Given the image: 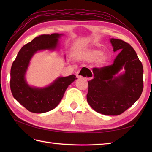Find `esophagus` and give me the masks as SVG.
<instances>
[{
  "instance_id": "esophagus-1",
  "label": "esophagus",
  "mask_w": 152,
  "mask_h": 152,
  "mask_svg": "<svg viewBox=\"0 0 152 152\" xmlns=\"http://www.w3.org/2000/svg\"><path fill=\"white\" fill-rule=\"evenodd\" d=\"M88 76L87 75L86 73H85L84 72H82V71L78 70V72H76V77L78 78H88Z\"/></svg>"
}]
</instances>
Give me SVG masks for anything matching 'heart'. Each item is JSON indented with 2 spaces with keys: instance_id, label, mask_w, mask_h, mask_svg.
Masks as SVG:
<instances>
[{
  "instance_id": "1",
  "label": "heart",
  "mask_w": 152,
  "mask_h": 152,
  "mask_svg": "<svg viewBox=\"0 0 152 152\" xmlns=\"http://www.w3.org/2000/svg\"><path fill=\"white\" fill-rule=\"evenodd\" d=\"M83 59L87 61H95L97 60L98 63L100 65L104 64L108 59L107 55L102 53V51L97 49H93L86 51L83 56Z\"/></svg>"
}]
</instances>
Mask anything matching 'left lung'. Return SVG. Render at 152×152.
I'll use <instances>...</instances> for the list:
<instances>
[{
  "label": "left lung",
  "mask_w": 152,
  "mask_h": 152,
  "mask_svg": "<svg viewBox=\"0 0 152 152\" xmlns=\"http://www.w3.org/2000/svg\"><path fill=\"white\" fill-rule=\"evenodd\" d=\"M114 51L119 53L112 65L93 68V73L86 67L89 77L87 101L100 114L118 115L122 114L139 99L143 91V66L130 44L111 38ZM123 67L125 72L117 74Z\"/></svg>",
  "instance_id": "8db88e82"
}]
</instances>
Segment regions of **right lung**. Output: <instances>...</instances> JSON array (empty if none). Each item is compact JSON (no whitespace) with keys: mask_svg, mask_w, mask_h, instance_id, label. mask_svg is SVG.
<instances>
[{"mask_svg":"<svg viewBox=\"0 0 152 152\" xmlns=\"http://www.w3.org/2000/svg\"><path fill=\"white\" fill-rule=\"evenodd\" d=\"M63 34L53 33L36 37L21 48L13 62L10 71V89L14 99L28 111L44 113L59 104L64 93L76 79L74 74L59 77L50 86L36 88L28 84L25 74L34 53L41 50H55L59 46V38Z\"/></svg>","mask_w":152,"mask_h":152,"instance_id":"add662e5","label":"right lung"}]
</instances>
